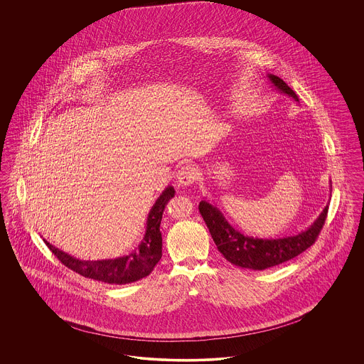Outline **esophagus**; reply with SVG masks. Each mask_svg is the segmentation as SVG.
I'll return each instance as SVG.
<instances>
[{
    "mask_svg": "<svg viewBox=\"0 0 364 364\" xmlns=\"http://www.w3.org/2000/svg\"><path fill=\"white\" fill-rule=\"evenodd\" d=\"M195 180H196V172L190 165L183 166L177 172V181H178L180 187H190L195 183Z\"/></svg>",
    "mask_w": 364,
    "mask_h": 364,
    "instance_id": "1",
    "label": "esophagus"
}]
</instances>
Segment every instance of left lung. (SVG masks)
<instances>
[{
  "mask_svg": "<svg viewBox=\"0 0 364 364\" xmlns=\"http://www.w3.org/2000/svg\"><path fill=\"white\" fill-rule=\"evenodd\" d=\"M267 79L272 86L281 94L288 95L294 102H299L294 90L288 86L282 79L276 75L269 73ZM329 203L321 211L316 220L307 229L299 232L297 235L277 237V239H260L247 236L228 223L221 210L203 199L199 203V211L208 225L210 235L215 242L218 251L230 263L252 270H264L273 266L281 264L287 260L292 259L306 251L316 240L322 226L328 215Z\"/></svg>",
  "mask_w": 364,
  "mask_h": 364,
  "instance_id": "8db88e82",
  "label": "left lung"
}]
</instances>
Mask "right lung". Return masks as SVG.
Masks as SVG:
<instances>
[{
  "mask_svg": "<svg viewBox=\"0 0 364 364\" xmlns=\"http://www.w3.org/2000/svg\"><path fill=\"white\" fill-rule=\"evenodd\" d=\"M174 193L176 191L173 187L168 186L158 196L156 203L149 211L146 232L141 242L128 255L114 259L82 260L61 251L45 239L43 242L53 254L61 260V263L83 277L116 285L135 282L147 277L162 257V235L159 232V225L164 210L173 198Z\"/></svg>",
  "mask_w": 364,
  "mask_h": 364,
  "instance_id": "right-lung-1",
  "label": "right lung"
}]
</instances>
